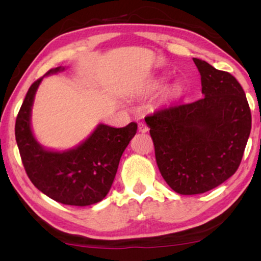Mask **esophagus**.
<instances>
[{"mask_svg": "<svg viewBox=\"0 0 261 261\" xmlns=\"http://www.w3.org/2000/svg\"><path fill=\"white\" fill-rule=\"evenodd\" d=\"M138 128H139V132H141V133H147L148 132V127L145 122H139Z\"/></svg>", "mask_w": 261, "mask_h": 261, "instance_id": "34e87169", "label": "esophagus"}]
</instances>
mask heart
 <instances>
[{
  "mask_svg": "<svg viewBox=\"0 0 261 261\" xmlns=\"http://www.w3.org/2000/svg\"><path fill=\"white\" fill-rule=\"evenodd\" d=\"M181 94V88L178 87V85H176V87H173L172 89H171L170 91V95L172 96V97H179Z\"/></svg>",
  "mask_w": 261,
  "mask_h": 261,
  "instance_id": "b5f03b06",
  "label": "heart"
}]
</instances>
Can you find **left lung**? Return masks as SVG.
<instances>
[{"label":"left lung","mask_w":261,"mask_h":261,"mask_svg":"<svg viewBox=\"0 0 261 261\" xmlns=\"http://www.w3.org/2000/svg\"><path fill=\"white\" fill-rule=\"evenodd\" d=\"M204 97L145 117L155 160L169 187L180 195L203 194L233 176L252 127L245 91L237 78L194 58Z\"/></svg>","instance_id":"obj_1"}]
</instances>
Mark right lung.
<instances>
[{
  "label": "right lung",
  "mask_w": 261,
  "mask_h": 261,
  "mask_svg": "<svg viewBox=\"0 0 261 261\" xmlns=\"http://www.w3.org/2000/svg\"><path fill=\"white\" fill-rule=\"evenodd\" d=\"M63 70L56 67L45 76ZM44 77L28 89L16 117L15 139L23 167L34 187L49 198L67 205L95 204L112 188L121 155L137 133L138 124L114 128L101 123L77 147L64 152L45 149L31 128L32 106Z\"/></svg>",
  "instance_id": "add662e5"
}]
</instances>
